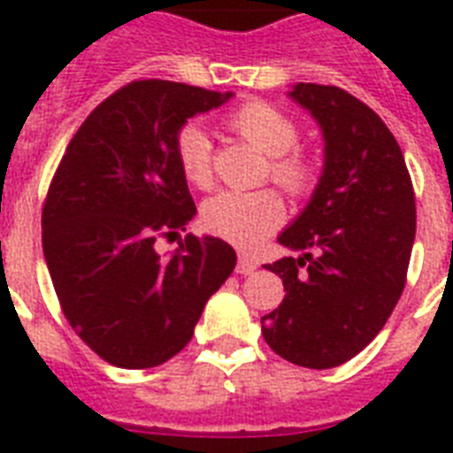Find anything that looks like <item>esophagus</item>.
<instances>
[{"mask_svg": "<svg viewBox=\"0 0 453 453\" xmlns=\"http://www.w3.org/2000/svg\"><path fill=\"white\" fill-rule=\"evenodd\" d=\"M256 268H258V265H256V261L251 256L240 254V261H237V273H240V275H251Z\"/></svg>", "mask_w": 453, "mask_h": 453, "instance_id": "1", "label": "esophagus"}]
</instances>
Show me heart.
I'll use <instances>...</instances> for the list:
<instances>
[{
    "mask_svg": "<svg viewBox=\"0 0 453 453\" xmlns=\"http://www.w3.org/2000/svg\"><path fill=\"white\" fill-rule=\"evenodd\" d=\"M227 127L268 155L270 178L291 195H301L312 183V164L298 150V127L287 112L265 101H249L227 115ZM176 159L188 183L209 188L213 183L211 141L199 124H188L176 138ZM284 220V202L275 190H223L206 199L202 223L209 233L251 247Z\"/></svg>",
    "mask_w": 453,
    "mask_h": 453,
    "instance_id": "1",
    "label": "heart"
}]
</instances>
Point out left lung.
<instances>
[{
	"label": "left lung",
	"instance_id": "left-lung-1",
	"mask_svg": "<svg viewBox=\"0 0 453 453\" xmlns=\"http://www.w3.org/2000/svg\"><path fill=\"white\" fill-rule=\"evenodd\" d=\"M324 138L312 197L277 242L298 251L265 265L284 301L261 317L265 343L298 366L331 369L372 343L397 305L416 237L414 188L383 119L338 87L287 94Z\"/></svg>",
	"mask_w": 453,
	"mask_h": 453
}]
</instances>
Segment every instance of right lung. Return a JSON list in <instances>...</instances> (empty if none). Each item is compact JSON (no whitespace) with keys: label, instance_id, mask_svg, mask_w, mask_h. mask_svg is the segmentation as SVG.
I'll list each match as a JSON object with an SVG mask.
<instances>
[{"label":"right lung","instance_id":"add662e5","mask_svg":"<svg viewBox=\"0 0 453 453\" xmlns=\"http://www.w3.org/2000/svg\"><path fill=\"white\" fill-rule=\"evenodd\" d=\"M230 98L131 81L87 117L60 159L42 211L46 268L70 326L110 365L150 369L178 355L233 275L234 249L211 234H188L171 256L155 249L197 213L178 134Z\"/></svg>","mask_w":453,"mask_h":453}]
</instances>
